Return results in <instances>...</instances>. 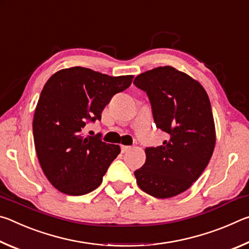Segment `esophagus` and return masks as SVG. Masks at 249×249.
<instances>
[{"instance_id":"1","label":"esophagus","mask_w":249,"mask_h":249,"mask_svg":"<svg viewBox=\"0 0 249 249\" xmlns=\"http://www.w3.org/2000/svg\"><path fill=\"white\" fill-rule=\"evenodd\" d=\"M130 149V147L129 146H125V145H122L121 146V150H122V153H127V151Z\"/></svg>"}]
</instances>
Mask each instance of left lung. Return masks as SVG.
Here are the masks:
<instances>
[{
  "label": "left lung",
  "instance_id": "obj_1",
  "mask_svg": "<svg viewBox=\"0 0 249 249\" xmlns=\"http://www.w3.org/2000/svg\"><path fill=\"white\" fill-rule=\"evenodd\" d=\"M134 84L148 95L156 126L168 134L161 146L145 149L134 172L138 187L158 199L180 195L202 175L215 147L209 95L190 75L165 66L138 74Z\"/></svg>",
  "mask_w": 249,
  "mask_h": 249
}]
</instances>
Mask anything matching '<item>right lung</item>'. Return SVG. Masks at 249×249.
<instances>
[{
  "instance_id": "add662e5",
  "label": "right lung",
  "mask_w": 249,
  "mask_h": 249,
  "mask_svg": "<svg viewBox=\"0 0 249 249\" xmlns=\"http://www.w3.org/2000/svg\"><path fill=\"white\" fill-rule=\"evenodd\" d=\"M133 78L72 67L46 82L34 114V142L41 169L60 192L82 196L102 183L121 148L82 130L88 122L101 120L113 95L127 89Z\"/></svg>"
}]
</instances>
